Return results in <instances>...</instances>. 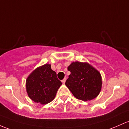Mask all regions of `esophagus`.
<instances>
[{
  "label": "esophagus",
  "mask_w": 129,
  "mask_h": 129,
  "mask_svg": "<svg viewBox=\"0 0 129 129\" xmlns=\"http://www.w3.org/2000/svg\"><path fill=\"white\" fill-rule=\"evenodd\" d=\"M66 78H64V79H63V80H62V83H63V84H64V83H66Z\"/></svg>",
  "instance_id": "1"
}]
</instances>
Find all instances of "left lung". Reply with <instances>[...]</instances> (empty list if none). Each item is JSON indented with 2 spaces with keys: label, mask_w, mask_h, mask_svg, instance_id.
<instances>
[{
  "label": "left lung",
  "mask_w": 129,
  "mask_h": 129,
  "mask_svg": "<svg viewBox=\"0 0 129 129\" xmlns=\"http://www.w3.org/2000/svg\"><path fill=\"white\" fill-rule=\"evenodd\" d=\"M70 75L66 85L75 97L89 101L97 97L102 86L100 73L87 62H73L68 67Z\"/></svg>",
  "instance_id": "1"
}]
</instances>
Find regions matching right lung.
<instances>
[{"instance_id": "obj_1", "label": "right lung", "mask_w": 129, "mask_h": 129, "mask_svg": "<svg viewBox=\"0 0 129 129\" xmlns=\"http://www.w3.org/2000/svg\"><path fill=\"white\" fill-rule=\"evenodd\" d=\"M61 84L56 73L49 63L35 69L28 76L25 83L29 98L42 105L47 104L54 100Z\"/></svg>"}]
</instances>
